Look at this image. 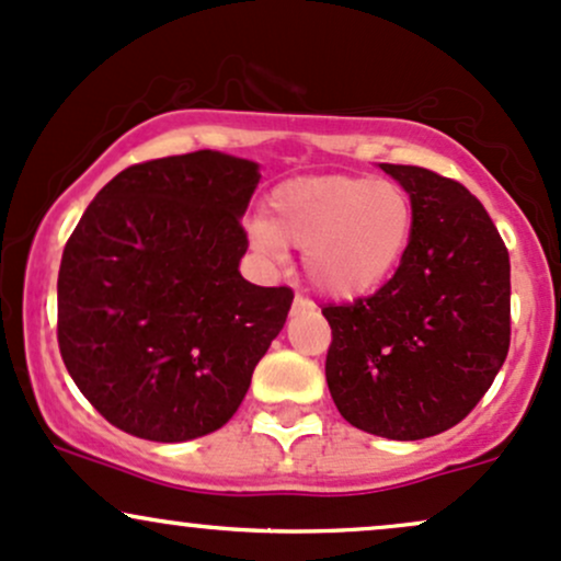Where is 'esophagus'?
I'll return each mask as SVG.
<instances>
[{"instance_id": "34e87169", "label": "esophagus", "mask_w": 561, "mask_h": 561, "mask_svg": "<svg viewBox=\"0 0 561 561\" xmlns=\"http://www.w3.org/2000/svg\"><path fill=\"white\" fill-rule=\"evenodd\" d=\"M293 309L295 311H306V309H313V304L309 298H306V295H300V293H295V300H293Z\"/></svg>"}]
</instances>
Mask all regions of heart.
<instances>
[{"label":"heart","instance_id":"obj_1","mask_svg":"<svg viewBox=\"0 0 561 561\" xmlns=\"http://www.w3.org/2000/svg\"><path fill=\"white\" fill-rule=\"evenodd\" d=\"M261 250H304L306 276L335 298L373 293L402 263L415 231L408 188L386 178L311 175L279 183L252 220Z\"/></svg>","mask_w":561,"mask_h":561}]
</instances>
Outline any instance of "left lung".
<instances>
[{
	"mask_svg": "<svg viewBox=\"0 0 561 561\" xmlns=\"http://www.w3.org/2000/svg\"><path fill=\"white\" fill-rule=\"evenodd\" d=\"M408 188L415 231L380 290L328 304L324 375L351 426L426 439L488 393L511 343V263L482 202L445 175L380 164Z\"/></svg>",
	"mask_w": 561,
	"mask_h": 561,
	"instance_id": "obj_1",
	"label": "left lung"
}]
</instances>
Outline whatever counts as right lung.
I'll use <instances>...</instances> for the list:
<instances>
[{
	"mask_svg": "<svg viewBox=\"0 0 561 561\" xmlns=\"http://www.w3.org/2000/svg\"><path fill=\"white\" fill-rule=\"evenodd\" d=\"M261 172L220 151L151 159L98 191L58 271V346L111 426L186 442L229 423L290 287L239 274Z\"/></svg>",
	"mask_w": 561,
	"mask_h": 561,
	"instance_id": "obj_1",
	"label": "right lung"
}]
</instances>
